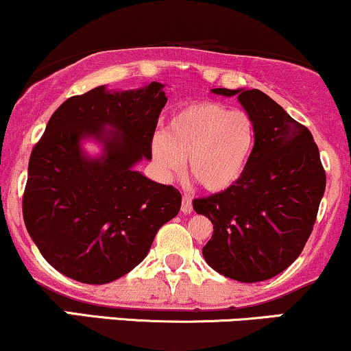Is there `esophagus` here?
Masks as SVG:
<instances>
[{
    "instance_id": "34e87169",
    "label": "esophagus",
    "mask_w": 351,
    "mask_h": 351,
    "mask_svg": "<svg viewBox=\"0 0 351 351\" xmlns=\"http://www.w3.org/2000/svg\"><path fill=\"white\" fill-rule=\"evenodd\" d=\"M181 213L183 214H191L193 213V199L189 194H184L183 202H181Z\"/></svg>"
}]
</instances>
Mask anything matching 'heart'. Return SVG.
Wrapping results in <instances>:
<instances>
[{
    "instance_id": "b5f03b06",
    "label": "heart",
    "mask_w": 351,
    "mask_h": 351,
    "mask_svg": "<svg viewBox=\"0 0 351 351\" xmlns=\"http://www.w3.org/2000/svg\"><path fill=\"white\" fill-rule=\"evenodd\" d=\"M256 143L248 112L214 101L180 108L167 130L152 137V155L165 176L180 175L184 165L206 191L221 193L242 178Z\"/></svg>"
}]
</instances>
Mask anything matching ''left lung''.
I'll return each instance as SVG.
<instances>
[{"instance_id":"8db88e82","label":"left lung","mask_w":351,"mask_h":351,"mask_svg":"<svg viewBox=\"0 0 351 351\" xmlns=\"http://www.w3.org/2000/svg\"><path fill=\"white\" fill-rule=\"evenodd\" d=\"M237 96L256 125L247 170L234 186L193 201L213 222L202 256L217 273L240 282L269 280L301 255L325 191V171L309 129L260 90L214 88Z\"/></svg>"}]
</instances>
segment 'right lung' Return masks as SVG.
Returning <instances> with one entry per match:
<instances>
[{"label": "right lung", "mask_w": 351, "mask_h": 351, "mask_svg": "<svg viewBox=\"0 0 351 351\" xmlns=\"http://www.w3.org/2000/svg\"><path fill=\"white\" fill-rule=\"evenodd\" d=\"M167 104L165 84L71 96L34 147L23 197L26 229L52 267L71 280L106 285L149 253L160 227L181 208L178 189L135 170L152 160ZM98 143L99 156L84 150Z\"/></svg>", "instance_id": "right-lung-1"}]
</instances>
